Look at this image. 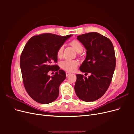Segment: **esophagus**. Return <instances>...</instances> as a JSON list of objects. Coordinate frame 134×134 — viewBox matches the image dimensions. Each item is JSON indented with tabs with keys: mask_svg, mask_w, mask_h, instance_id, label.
<instances>
[{
	"mask_svg": "<svg viewBox=\"0 0 134 134\" xmlns=\"http://www.w3.org/2000/svg\"><path fill=\"white\" fill-rule=\"evenodd\" d=\"M71 73L70 72H68V71H67V72H66V76H69V75Z\"/></svg>",
	"mask_w": 134,
	"mask_h": 134,
	"instance_id": "esophagus-1",
	"label": "esophagus"
}]
</instances>
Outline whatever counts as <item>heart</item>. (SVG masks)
I'll return each instance as SVG.
<instances>
[{"label":"heart","instance_id":"b5f03b06","mask_svg":"<svg viewBox=\"0 0 134 134\" xmlns=\"http://www.w3.org/2000/svg\"><path fill=\"white\" fill-rule=\"evenodd\" d=\"M70 45L73 47L75 50L77 52H82L83 50V47L80 42H79L77 40H73L70 43ZM63 50H64V46L62 45L61 46L57 51V56L58 57L60 58L62 56L63 53ZM78 62L75 60H64L63 62H61L60 65L61 67L63 68L64 69L68 70V71H74L76 69V68L78 65Z\"/></svg>","mask_w":134,"mask_h":134}]
</instances>
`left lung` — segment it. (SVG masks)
I'll use <instances>...</instances> for the list:
<instances>
[{"label":"left lung","mask_w":134,"mask_h":134,"mask_svg":"<svg viewBox=\"0 0 134 134\" xmlns=\"http://www.w3.org/2000/svg\"><path fill=\"white\" fill-rule=\"evenodd\" d=\"M77 39L87 50L79 69L91 75L87 78L76 74L74 90L81 100L92 102L103 96L110 85L116 67L114 47L110 40L97 32L79 35Z\"/></svg>","instance_id":"1"}]
</instances>
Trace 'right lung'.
Returning <instances> with one entry per match:
<instances>
[{
  "instance_id": "obj_1",
  "label": "right lung",
  "mask_w": 134,
  "mask_h": 134,
  "mask_svg": "<svg viewBox=\"0 0 134 134\" xmlns=\"http://www.w3.org/2000/svg\"><path fill=\"white\" fill-rule=\"evenodd\" d=\"M71 36L43 34L31 37L24 47L20 58L24 86L37 102L48 104L58 97L59 86L66 74L52 63L58 62V48ZM50 70L57 71L51 77L48 74Z\"/></svg>"
}]
</instances>
